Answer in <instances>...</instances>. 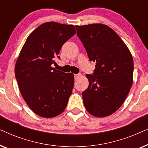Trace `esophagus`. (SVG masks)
I'll return each instance as SVG.
<instances>
[{
  "mask_svg": "<svg viewBox=\"0 0 148 148\" xmlns=\"http://www.w3.org/2000/svg\"><path fill=\"white\" fill-rule=\"evenodd\" d=\"M80 76H81V74H75L74 75L75 79H78L80 77Z\"/></svg>",
  "mask_w": 148,
  "mask_h": 148,
  "instance_id": "1",
  "label": "esophagus"
}]
</instances>
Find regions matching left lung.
<instances>
[{"mask_svg": "<svg viewBox=\"0 0 148 148\" xmlns=\"http://www.w3.org/2000/svg\"><path fill=\"white\" fill-rule=\"evenodd\" d=\"M94 72L86 75L89 86L82 93L88 112L96 117L109 116L123 104L133 84V60L116 32L101 23L75 25Z\"/></svg>", "mask_w": 148, "mask_h": 148, "instance_id": "left-lung-1", "label": "left lung"}]
</instances>
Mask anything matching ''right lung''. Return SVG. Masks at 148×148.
Instances as JSON below:
<instances>
[{"label":"right lung","mask_w":148,"mask_h":148,"mask_svg":"<svg viewBox=\"0 0 148 148\" xmlns=\"http://www.w3.org/2000/svg\"><path fill=\"white\" fill-rule=\"evenodd\" d=\"M76 33L74 25L46 22L26 40L15 64L21 96L32 110L44 118L63 112L74 85V75L52 67L62 46Z\"/></svg>","instance_id":"add662e5"}]
</instances>
